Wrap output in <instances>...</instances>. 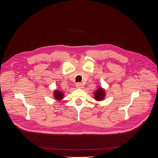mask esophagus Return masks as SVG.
Listing matches in <instances>:
<instances>
[{
	"instance_id": "1",
	"label": "esophagus",
	"mask_w": 158,
	"mask_h": 158,
	"mask_svg": "<svg viewBox=\"0 0 158 158\" xmlns=\"http://www.w3.org/2000/svg\"><path fill=\"white\" fill-rule=\"evenodd\" d=\"M76 86L77 88H83V85L81 83H77L76 84Z\"/></svg>"
}]
</instances>
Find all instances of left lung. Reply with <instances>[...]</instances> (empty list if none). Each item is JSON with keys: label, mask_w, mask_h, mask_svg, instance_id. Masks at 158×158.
Wrapping results in <instances>:
<instances>
[{"label": "left lung", "mask_w": 158, "mask_h": 158, "mask_svg": "<svg viewBox=\"0 0 158 158\" xmlns=\"http://www.w3.org/2000/svg\"><path fill=\"white\" fill-rule=\"evenodd\" d=\"M94 99L97 102H101L106 98V90L102 86H99L95 92H94Z\"/></svg>", "instance_id": "obj_1"}]
</instances>
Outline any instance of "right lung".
I'll return each instance as SVG.
<instances>
[{"instance_id": "1", "label": "right lung", "mask_w": 158, "mask_h": 158, "mask_svg": "<svg viewBox=\"0 0 158 158\" xmlns=\"http://www.w3.org/2000/svg\"><path fill=\"white\" fill-rule=\"evenodd\" d=\"M64 93L63 92H61L60 90L58 89L54 90L53 97L56 100H57V101H60V100L63 99L64 98Z\"/></svg>"}]
</instances>
